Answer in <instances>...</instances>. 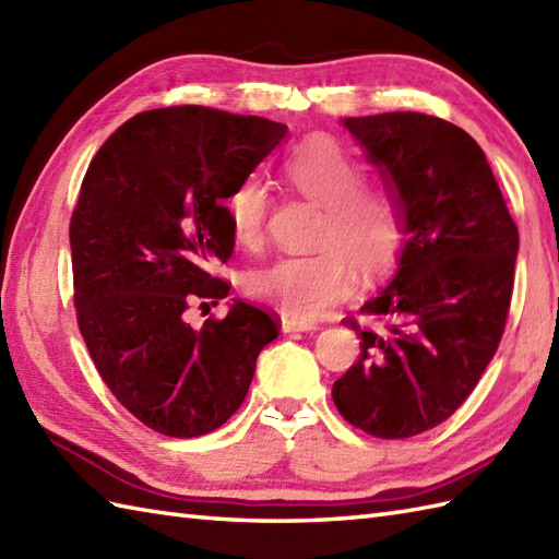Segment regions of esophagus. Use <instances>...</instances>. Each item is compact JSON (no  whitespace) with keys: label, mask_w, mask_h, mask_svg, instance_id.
I'll use <instances>...</instances> for the list:
<instances>
[{"label":"esophagus","mask_w":559,"mask_h":559,"mask_svg":"<svg viewBox=\"0 0 559 559\" xmlns=\"http://www.w3.org/2000/svg\"><path fill=\"white\" fill-rule=\"evenodd\" d=\"M317 329L314 319H307V317H283V331H312Z\"/></svg>","instance_id":"1"}]
</instances>
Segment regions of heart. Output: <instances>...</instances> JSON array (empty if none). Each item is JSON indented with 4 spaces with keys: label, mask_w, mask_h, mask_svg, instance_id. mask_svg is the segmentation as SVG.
I'll return each mask as SVG.
<instances>
[{
    "label": "heart",
    "mask_w": 559,
    "mask_h": 559,
    "mask_svg": "<svg viewBox=\"0 0 559 559\" xmlns=\"http://www.w3.org/2000/svg\"><path fill=\"white\" fill-rule=\"evenodd\" d=\"M293 192L322 206L310 254H288L257 271L252 288L293 317H317L348 298L358 271L382 276L396 266L406 237L396 189L362 177V165L331 136H310L281 163ZM271 199L259 180L237 185L225 216L233 240L257 249L264 242Z\"/></svg>",
    "instance_id": "obj_1"
}]
</instances>
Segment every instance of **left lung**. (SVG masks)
<instances>
[{
    "instance_id": "8db88e82",
    "label": "left lung",
    "mask_w": 559,
    "mask_h": 559,
    "mask_svg": "<svg viewBox=\"0 0 559 559\" xmlns=\"http://www.w3.org/2000/svg\"><path fill=\"white\" fill-rule=\"evenodd\" d=\"M348 132L396 189L408 240L386 288L360 307V358L334 382L338 413L379 439L444 423L500 346L519 230L480 146L423 112L348 117Z\"/></svg>"
}]
</instances>
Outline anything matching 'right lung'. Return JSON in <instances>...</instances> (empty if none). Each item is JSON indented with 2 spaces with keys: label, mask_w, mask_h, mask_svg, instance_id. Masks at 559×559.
Here are the masks:
<instances>
[{
  "label": "right lung",
  "mask_w": 559,
  "mask_h": 559,
  "mask_svg": "<svg viewBox=\"0 0 559 559\" xmlns=\"http://www.w3.org/2000/svg\"><path fill=\"white\" fill-rule=\"evenodd\" d=\"M288 127L201 105L139 112L93 156L71 213L76 322L112 396L165 437H201L242 406L271 312L235 300L192 329V302L218 305L211 276L233 235L223 201Z\"/></svg>",
  "instance_id": "obj_1"
}]
</instances>
